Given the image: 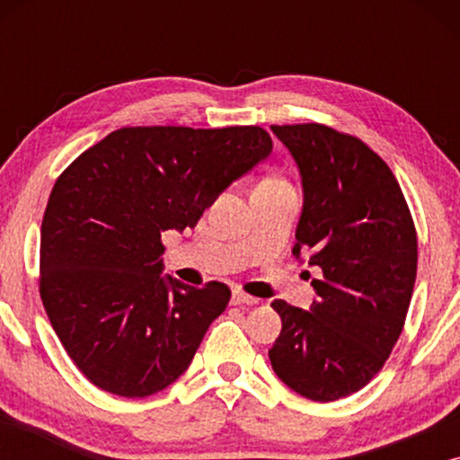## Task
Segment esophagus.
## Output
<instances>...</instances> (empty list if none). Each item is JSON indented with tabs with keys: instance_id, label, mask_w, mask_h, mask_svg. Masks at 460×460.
Here are the masks:
<instances>
[{
	"instance_id": "esophagus-1",
	"label": "esophagus",
	"mask_w": 460,
	"mask_h": 460,
	"mask_svg": "<svg viewBox=\"0 0 460 460\" xmlns=\"http://www.w3.org/2000/svg\"><path fill=\"white\" fill-rule=\"evenodd\" d=\"M232 304L234 305H257L260 304V299L251 297V295L241 291V288H236V291L232 293Z\"/></svg>"
}]
</instances>
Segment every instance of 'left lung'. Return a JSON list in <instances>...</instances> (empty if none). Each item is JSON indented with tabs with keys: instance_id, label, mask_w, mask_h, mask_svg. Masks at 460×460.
<instances>
[{
	"instance_id": "left-lung-1",
	"label": "left lung",
	"mask_w": 460,
	"mask_h": 460,
	"mask_svg": "<svg viewBox=\"0 0 460 460\" xmlns=\"http://www.w3.org/2000/svg\"><path fill=\"white\" fill-rule=\"evenodd\" d=\"M297 163L304 209L293 255L310 253V312L276 299L282 331L268 351L295 394L332 402L358 392L398 341L414 279L417 230L402 188L379 155L320 123L272 125Z\"/></svg>"
}]
</instances>
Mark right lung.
I'll return each instance as SVG.
<instances>
[{
  "label": "right lung",
  "instance_id": "add662e5",
  "mask_svg": "<svg viewBox=\"0 0 460 460\" xmlns=\"http://www.w3.org/2000/svg\"><path fill=\"white\" fill-rule=\"evenodd\" d=\"M270 153L272 137L257 125L121 128L56 180L41 222L40 293L93 385L146 398L190 367L230 288L161 276V234L194 228Z\"/></svg>",
  "mask_w": 460,
  "mask_h": 460
}]
</instances>
